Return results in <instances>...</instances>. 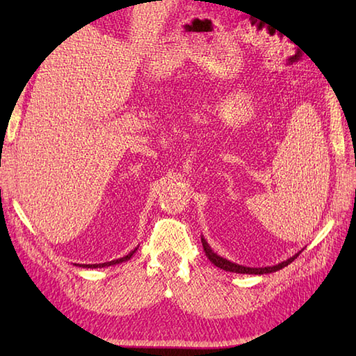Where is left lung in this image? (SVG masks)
I'll list each match as a JSON object with an SVG mask.
<instances>
[{
    "label": "left lung",
    "instance_id": "left-lung-1",
    "mask_svg": "<svg viewBox=\"0 0 356 356\" xmlns=\"http://www.w3.org/2000/svg\"><path fill=\"white\" fill-rule=\"evenodd\" d=\"M202 245H203V251H205L207 257L209 259V261L214 264V266L220 268L223 270H228V272H236V274H254V275H263V274H270V272H277L280 269H283L284 266H287V264H291L297 257L301 254V251L298 254L292 255L291 259H287L282 263L275 264V266H264V268H248V266H241V264H237V263H232L229 260L223 259V257L217 255L213 249H211V246L207 243V240L202 237Z\"/></svg>",
    "mask_w": 356,
    "mask_h": 356
}]
</instances>
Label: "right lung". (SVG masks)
I'll list each match as a JSON object with an SVG mask.
<instances>
[{
	"mask_svg": "<svg viewBox=\"0 0 356 356\" xmlns=\"http://www.w3.org/2000/svg\"><path fill=\"white\" fill-rule=\"evenodd\" d=\"M136 251H138V248L133 249V251H131L130 254L125 255V257H122V259L111 260V261H107V263H99V264H78V266H82V268H90V269H93V268H104V266H113V264H119V263H122V261L130 260L131 257H133V254H134Z\"/></svg>",
	"mask_w": 356,
	"mask_h": 356,
	"instance_id": "obj_1",
	"label": "right lung"
}]
</instances>
